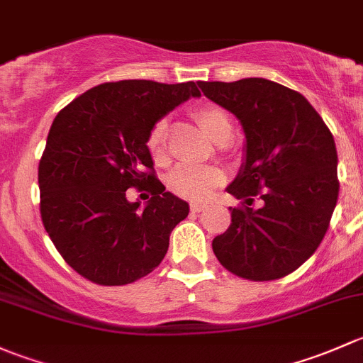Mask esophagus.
<instances>
[{"label": "esophagus", "instance_id": "1", "mask_svg": "<svg viewBox=\"0 0 363 363\" xmlns=\"http://www.w3.org/2000/svg\"><path fill=\"white\" fill-rule=\"evenodd\" d=\"M204 209H206V204H201V203L190 204V211L192 213H201V211H204Z\"/></svg>", "mask_w": 363, "mask_h": 363}]
</instances>
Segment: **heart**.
Masks as SVG:
<instances>
[{"label": "heart", "instance_id": "heart-1", "mask_svg": "<svg viewBox=\"0 0 363 363\" xmlns=\"http://www.w3.org/2000/svg\"><path fill=\"white\" fill-rule=\"evenodd\" d=\"M194 118L197 124L203 127L204 133L211 138L215 143L227 141L233 134V122L229 115L215 104H203L194 110ZM167 118L157 121L154 127L148 133L147 148L154 162L162 164L167 159ZM225 182V174L222 169L211 166H194V164H183L178 166L173 173L169 174L171 192L177 194L186 201H196L203 203L213 196L218 186Z\"/></svg>", "mask_w": 363, "mask_h": 363}]
</instances>
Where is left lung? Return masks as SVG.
<instances>
[{
	"label": "left lung",
	"mask_w": 363,
	"mask_h": 363,
	"mask_svg": "<svg viewBox=\"0 0 363 363\" xmlns=\"http://www.w3.org/2000/svg\"><path fill=\"white\" fill-rule=\"evenodd\" d=\"M208 99L241 122L246 160L227 192L241 199L213 239L218 262L239 278L271 281L301 267L323 241L337 204V150L318 111L265 78L199 82ZM259 196L263 204L250 208Z\"/></svg>",
	"instance_id": "1"
}]
</instances>
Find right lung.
I'll list each match as a JSON object with an SVG mask.
<instances>
[{"mask_svg":"<svg viewBox=\"0 0 363 363\" xmlns=\"http://www.w3.org/2000/svg\"><path fill=\"white\" fill-rule=\"evenodd\" d=\"M199 96L194 82H106L54 118L38 166L40 213L57 252L85 279L121 286L162 262L189 204L157 180L148 133ZM133 186L152 194L145 208L126 201Z\"/></svg>","mask_w":363,"mask_h":363,"instance_id":"1","label":"right lung"}]
</instances>
